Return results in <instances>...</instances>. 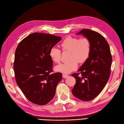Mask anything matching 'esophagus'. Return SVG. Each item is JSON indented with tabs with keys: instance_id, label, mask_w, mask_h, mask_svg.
<instances>
[{
	"instance_id": "esophagus-1",
	"label": "esophagus",
	"mask_w": 124,
	"mask_h": 124,
	"mask_svg": "<svg viewBox=\"0 0 124 124\" xmlns=\"http://www.w3.org/2000/svg\"><path fill=\"white\" fill-rule=\"evenodd\" d=\"M68 76H69V75H67V74H62V77H63V78H68Z\"/></svg>"
}]
</instances>
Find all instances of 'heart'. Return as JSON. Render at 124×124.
<instances>
[{
    "label": "heart",
    "mask_w": 124,
    "mask_h": 124,
    "mask_svg": "<svg viewBox=\"0 0 124 124\" xmlns=\"http://www.w3.org/2000/svg\"><path fill=\"white\" fill-rule=\"evenodd\" d=\"M63 52L70 51L68 59L70 61L62 63L55 67L58 72L68 74L74 71L78 67V62L84 64L90 56L91 53V42L87 38H79L76 37L68 36L60 45ZM52 60L59 63L62 59V51L56 47L51 48L49 52Z\"/></svg>",
    "instance_id": "1"
}]
</instances>
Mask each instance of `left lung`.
Wrapping results in <instances>:
<instances>
[{"instance_id":"8db88e82","label":"left lung","mask_w":124,"mask_h":124,"mask_svg":"<svg viewBox=\"0 0 124 124\" xmlns=\"http://www.w3.org/2000/svg\"><path fill=\"white\" fill-rule=\"evenodd\" d=\"M78 34H82L90 40L91 53L78 72L71 75L76 79L71 92L78 99L88 101L97 97L108 82L112 56L108 42L99 33L84 29Z\"/></svg>"}]
</instances>
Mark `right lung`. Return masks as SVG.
<instances>
[{
	"instance_id": "obj_1",
	"label": "right lung",
	"mask_w": 124,
	"mask_h": 124,
	"mask_svg": "<svg viewBox=\"0 0 124 124\" xmlns=\"http://www.w3.org/2000/svg\"><path fill=\"white\" fill-rule=\"evenodd\" d=\"M62 40L54 35L33 33L16 48L14 62L15 80L30 102L45 105L53 99L62 74L53 72V62L49 56L51 48Z\"/></svg>"
}]
</instances>
